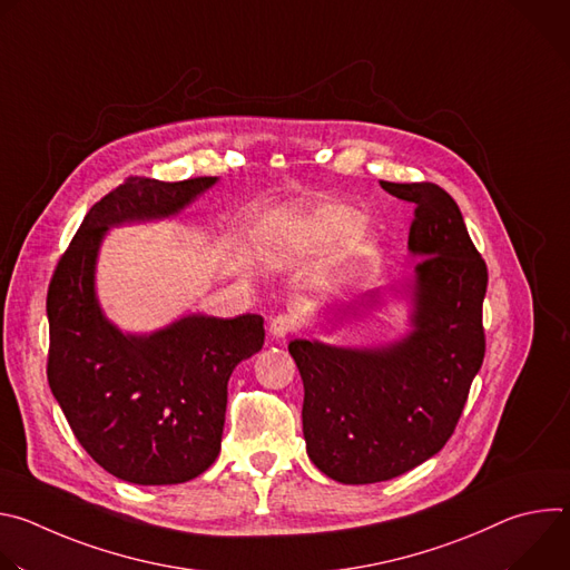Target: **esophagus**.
<instances>
[{"instance_id":"34e87169","label":"esophagus","mask_w":570,"mask_h":570,"mask_svg":"<svg viewBox=\"0 0 570 570\" xmlns=\"http://www.w3.org/2000/svg\"><path fill=\"white\" fill-rule=\"evenodd\" d=\"M295 330V320L288 313H279L271 320V334L275 338H286Z\"/></svg>"}]
</instances>
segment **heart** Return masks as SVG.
I'll list each match as a JSON object with an SVG mask.
<instances>
[{"mask_svg":"<svg viewBox=\"0 0 570 570\" xmlns=\"http://www.w3.org/2000/svg\"><path fill=\"white\" fill-rule=\"evenodd\" d=\"M275 243L293 253H317L341 243L343 257H352L365 250L370 227L352 207L317 205L288 216L279 225Z\"/></svg>","mask_w":570,"mask_h":570,"instance_id":"b5f03b06","label":"heart"}]
</instances>
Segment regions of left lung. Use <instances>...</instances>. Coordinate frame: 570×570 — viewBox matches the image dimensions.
Returning <instances> with one entry per match:
<instances>
[{"label":"left lung","instance_id":"obj_1","mask_svg":"<svg viewBox=\"0 0 570 570\" xmlns=\"http://www.w3.org/2000/svg\"><path fill=\"white\" fill-rule=\"evenodd\" d=\"M415 203L409 250L411 330L374 347L295 338L288 352L304 383L302 429L311 462L345 484L396 478L433 458L453 435L484 358L487 266L455 200L433 183H383ZM379 302V288L361 297ZM334 317L350 304L327 306Z\"/></svg>","mask_w":570,"mask_h":570}]
</instances>
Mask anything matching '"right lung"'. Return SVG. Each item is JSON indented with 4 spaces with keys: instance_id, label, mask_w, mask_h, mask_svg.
Wrapping results in <instances>:
<instances>
[{
    "instance_id": "add662e5",
    "label": "right lung",
    "mask_w": 570,
    "mask_h": 570,
    "mask_svg": "<svg viewBox=\"0 0 570 570\" xmlns=\"http://www.w3.org/2000/svg\"><path fill=\"white\" fill-rule=\"evenodd\" d=\"M216 183L128 178L88 212L49 284V387L80 446L126 482L178 484L207 471L220 451L227 381L264 347L255 313H191L126 334L97 297L110 227L171 218Z\"/></svg>"
}]
</instances>
